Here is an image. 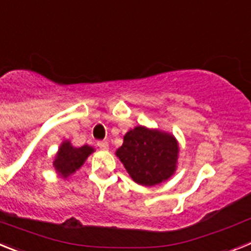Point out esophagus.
I'll return each instance as SVG.
<instances>
[{
    "mask_svg": "<svg viewBox=\"0 0 251 251\" xmlns=\"http://www.w3.org/2000/svg\"><path fill=\"white\" fill-rule=\"evenodd\" d=\"M97 147L102 150H107L108 149V143L107 141H99L97 143Z\"/></svg>",
    "mask_w": 251,
    "mask_h": 251,
    "instance_id": "obj_1",
    "label": "esophagus"
}]
</instances>
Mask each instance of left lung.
I'll use <instances>...</instances> for the list:
<instances>
[{
    "label": "left lung",
    "mask_w": 251,
    "mask_h": 251,
    "mask_svg": "<svg viewBox=\"0 0 251 251\" xmlns=\"http://www.w3.org/2000/svg\"><path fill=\"white\" fill-rule=\"evenodd\" d=\"M178 151V143L172 134L136 126L126 132L116 155L134 182L151 187L173 176Z\"/></svg>",
    "instance_id": "8db88e82"
}]
</instances>
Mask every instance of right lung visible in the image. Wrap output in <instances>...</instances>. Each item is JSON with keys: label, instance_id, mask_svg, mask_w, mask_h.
I'll use <instances>...</instances> for the list:
<instances>
[{"label": "right lung", "instance_id": "obj_1", "mask_svg": "<svg viewBox=\"0 0 251 251\" xmlns=\"http://www.w3.org/2000/svg\"><path fill=\"white\" fill-rule=\"evenodd\" d=\"M95 151L92 147L83 145L80 148H74L71 141H63L59 150L56 152L55 160L53 162L55 171L63 178H68L71 174L79 169L89 154Z\"/></svg>", "mask_w": 251, "mask_h": 251}]
</instances>
